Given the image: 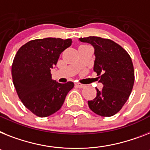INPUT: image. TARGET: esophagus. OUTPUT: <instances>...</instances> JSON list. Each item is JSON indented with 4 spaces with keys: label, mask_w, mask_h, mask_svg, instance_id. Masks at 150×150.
<instances>
[{
    "label": "esophagus",
    "mask_w": 150,
    "mask_h": 150,
    "mask_svg": "<svg viewBox=\"0 0 150 150\" xmlns=\"http://www.w3.org/2000/svg\"><path fill=\"white\" fill-rule=\"evenodd\" d=\"M75 85H76V87H78V88H83L84 86H85V85H84V84L80 83H75Z\"/></svg>",
    "instance_id": "1"
}]
</instances>
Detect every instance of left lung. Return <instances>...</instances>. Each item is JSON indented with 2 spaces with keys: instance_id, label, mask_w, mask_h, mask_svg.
I'll use <instances>...</instances> for the list:
<instances>
[{
  "instance_id": "1",
  "label": "left lung",
  "mask_w": 150,
  "mask_h": 150,
  "mask_svg": "<svg viewBox=\"0 0 150 150\" xmlns=\"http://www.w3.org/2000/svg\"><path fill=\"white\" fill-rule=\"evenodd\" d=\"M80 40L93 46V70L103 85L100 91L96 88V96L88 101L89 107L101 117H112L122 109L133 90L135 76L130 56L110 39L90 36Z\"/></svg>"
}]
</instances>
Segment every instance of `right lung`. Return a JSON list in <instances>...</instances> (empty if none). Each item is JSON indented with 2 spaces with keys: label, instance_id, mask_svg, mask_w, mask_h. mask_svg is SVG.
<instances>
[{
  "label": "right lung",
  "instance_id": "right-lung-1",
  "mask_svg": "<svg viewBox=\"0 0 150 150\" xmlns=\"http://www.w3.org/2000/svg\"><path fill=\"white\" fill-rule=\"evenodd\" d=\"M71 43V39L61 38L32 40L14 57L11 74L17 93L26 108L38 117H49L59 110L74 86L70 81L60 83L52 80L50 74V68Z\"/></svg>",
  "mask_w": 150,
  "mask_h": 150
}]
</instances>
